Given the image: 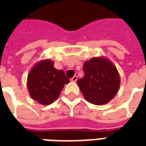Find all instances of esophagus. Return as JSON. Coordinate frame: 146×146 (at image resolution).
Instances as JSON below:
<instances>
[{
  "label": "esophagus",
  "mask_w": 146,
  "mask_h": 146,
  "mask_svg": "<svg viewBox=\"0 0 146 146\" xmlns=\"http://www.w3.org/2000/svg\"><path fill=\"white\" fill-rule=\"evenodd\" d=\"M70 80L72 81V82H76V80H77V76H73L71 79H70Z\"/></svg>",
  "instance_id": "esophagus-1"
}]
</instances>
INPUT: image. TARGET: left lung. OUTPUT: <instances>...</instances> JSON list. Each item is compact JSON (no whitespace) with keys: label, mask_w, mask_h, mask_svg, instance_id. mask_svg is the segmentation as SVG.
<instances>
[{"label":"left lung","mask_w":146,"mask_h":146,"mask_svg":"<svg viewBox=\"0 0 146 146\" xmlns=\"http://www.w3.org/2000/svg\"><path fill=\"white\" fill-rule=\"evenodd\" d=\"M84 76L77 80L83 95L90 103L106 104L119 91L120 77L116 66L104 57H94L84 64Z\"/></svg>","instance_id":"8db88e82"}]
</instances>
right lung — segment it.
I'll use <instances>...</instances> for the list:
<instances>
[{
  "mask_svg": "<svg viewBox=\"0 0 146 146\" xmlns=\"http://www.w3.org/2000/svg\"><path fill=\"white\" fill-rule=\"evenodd\" d=\"M69 83L63 70L55 69L54 62L48 58L32 67L27 84L30 97L39 104L48 106L58 99L64 85Z\"/></svg>",
  "mask_w": 146,
  "mask_h": 146,
  "instance_id": "1",
  "label": "right lung"
}]
</instances>
